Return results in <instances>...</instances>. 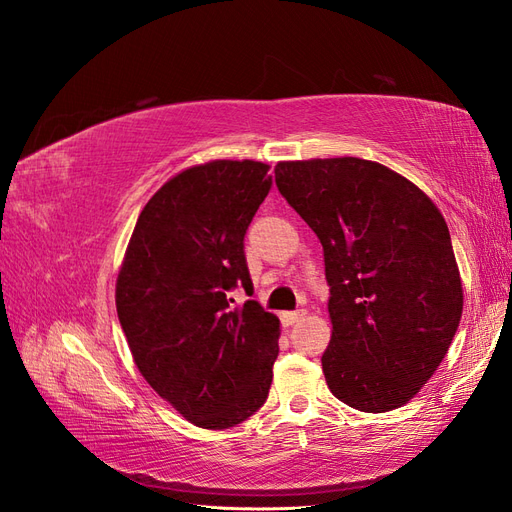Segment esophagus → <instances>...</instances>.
Listing matches in <instances>:
<instances>
[{
	"label": "esophagus",
	"mask_w": 512,
	"mask_h": 512,
	"mask_svg": "<svg viewBox=\"0 0 512 512\" xmlns=\"http://www.w3.org/2000/svg\"><path fill=\"white\" fill-rule=\"evenodd\" d=\"M305 309H297V312H284L282 314V324H284V327H292V324L294 322H299L301 318H305Z\"/></svg>",
	"instance_id": "34e87169"
}]
</instances>
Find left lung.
<instances>
[{
    "instance_id": "obj_1",
    "label": "left lung",
    "mask_w": 512,
    "mask_h": 512,
    "mask_svg": "<svg viewBox=\"0 0 512 512\" xmlns=\"http://www.w3.org/2000/svg\"><path fill=\"white\" fill-rule=\"evenodd\" d=\"M275 183L322 243L331 393L374 414L408 404L444 361L463 312L440 209L389 166L361 158L277 162Z\"/></svg>"
}]
</instances>
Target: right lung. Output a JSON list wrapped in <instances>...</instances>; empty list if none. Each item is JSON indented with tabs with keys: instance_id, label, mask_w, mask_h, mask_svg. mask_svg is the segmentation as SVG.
<instances>
[{
	"instance_id": "1",
	"label": "right lung",
	"mask_w": 512,
	"mask_h": 512,
	"mask_svg": "<svg viewBox=\"0 0 512 512\" xmlns=\"http://www.w3.org/2000/svg\"><path fill=\"white\" fill-rule=\"evenodd\" d=\"M269 164L211 160L149 198L115 286L132 359L164 401L203 429H228L269 395L280 320L252 294L243 237L271 190Z\"/></svg>"
}]
</instances>
